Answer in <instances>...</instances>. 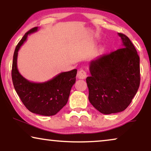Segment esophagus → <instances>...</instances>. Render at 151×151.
<instances>
[{"mask_svg": "<svg viewBox=\"0 0 151 151\" xmlns=\"http://www.w3.org/2000/svg\"><path fill=\"white\" fill-rule=\"evenodd\" d=\"M77 76L78 78H80V79H84V78H86L87 77L86 72L84 71L83 70H81L78 71Z\"/></svg>", "mask_w": 151, "mask_h": 151, "instance_id": "1", "label": "esophagus"}]
</instances>
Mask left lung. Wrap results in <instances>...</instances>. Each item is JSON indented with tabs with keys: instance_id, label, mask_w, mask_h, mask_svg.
I'll use <instances>...</instances> for the list:
<instances>
[{
	"instance_id": "left-lung-1",
	"label": "left lung",
	"mask_w": 151,
	"mask_h": 151,
	"mask_svg": "<svg viewBox=\"0 0 151 151\" xmlns=\"http://www.w3.org/2000/svg\"><path fill=\"white\" fill-rule=\"evenodd\" d=\"M122 48L90 63L88 99L103 114L121 112L130 105L140 83L139 57L129 38L118 33Z\"/></svg>"
}]
</instances>
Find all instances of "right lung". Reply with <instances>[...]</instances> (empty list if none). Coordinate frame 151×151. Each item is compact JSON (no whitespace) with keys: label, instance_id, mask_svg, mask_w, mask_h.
<instances>
[{"label":"right lung","instance_id":"add662e5","mask_svg":"<svg viewBox=\"0 0 151 151\" xmlns=\"http://www.w3.org/2000/svg\"><path fill=\"white\" fill-rule=\"evenodd\" d=\"M34 27L24 34L15 49L12 77L16 92L25 107L32 113L41 116H54L66 105L72 87L75 83L77 70L58 74L43 83L29 81L20 75L17 66L18 50L29 34L37 31Z\"/></svg>","mask_w":151,"mask_h":151}]
</instances>
